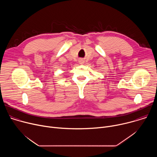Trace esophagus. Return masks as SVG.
Returning <instances> with one entry per match:
<instances>
[{
  "label": "esophagus",
  "instance_id": "obj_1",
  "mask_svg": "<svg viewBox=\"0 0 157 157\" xmlns=\"http://www.w3.org/2000/svg\"><path fill=\"white\" fill-rule=\"evenodd\" d=\"M79 62L81 64H82V63L84 62V61H83L82 59H79Z\"/></svg>",
  "mask_w": 157,
  "mask_h": 157
}]
</instances>
